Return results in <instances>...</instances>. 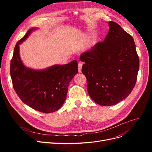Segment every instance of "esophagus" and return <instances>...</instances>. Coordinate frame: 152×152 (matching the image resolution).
Instances as JSON below:
<instances>
[{
  "mask_svg": "<svg viewBox=\"0 0 152 152\" xmlns=\"http://www.w3.org/2000/svg\"><path fill=\"white\" fill-rule=\"evenodd\" d=\"M82 63H78V72H79V73H80L82 72Z\"/></svg>",
  "mask_w": 152,
  "mask_h": 152,
  "instance_id": "obj_1",
  "label": "esophagus"
}]
</instances>
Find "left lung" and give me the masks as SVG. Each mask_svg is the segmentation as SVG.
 Wrapping results in <instances>:
<instances>
[{"label": "left lung", "mask_w": 152, "mask_h": 152, "mask_svg": "<svg viewBox=\"0 0 152 152\" xmlns=\"http://www.w3.org/2000/svg\"><path fill=\"white\" fill-rule=\"evenodd\" d=\"M103 42L96 43L80 59L88 94L95 103L112 106L130 94L136 84L140 60L132 37L114 21Z\"/></svg>", "instance_id": "8db88e82"}]
</instances>
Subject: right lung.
<instances>
[{"label": "right lung", "instance_id": "1", "mask_svg": "<svg viewBox=\"0 0 152 152\" xmlns=\"http://www.w3.org/2000/svg\"><path fill=\"white\" fill-rule=\"evenodd\" d=\"M35 29H30L15 45L11 61V80L14 89L25 104L40 112L52 113L65 102L69 83L78 73L77 61L42 70L26 68L21 60L19 45Z\"/></svg>", "mask_w": 152, "mask_h": 152}]
</instances>
